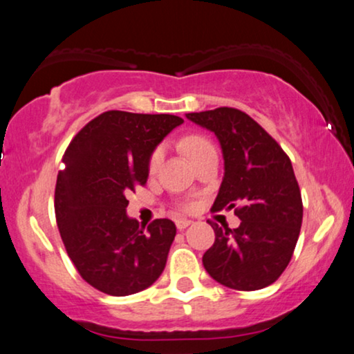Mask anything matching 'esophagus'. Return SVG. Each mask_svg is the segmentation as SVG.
Wrapping results in <instances>:
<instances>
[{
  "instance_id": "34e87169",
  "label": "esophagus",
  "mask_w": 354,
  "mask_h": 354,
  "mask_svg": "<svg viewBox=\"0 0 354 354\" xmlns=\"http://www.w3.org/2000/svg\"><path fill=\"white\" fill-rule=\"evenodd\" d=\"M192 221L191 220H176V227L179 231H183V229H186L187 226H191Z\"/></svg>"
}]
</instances>
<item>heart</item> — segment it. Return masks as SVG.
I'll return each mask as SVG.
<instances>
[{
	"label": "heart",
	"mask_w": 354,
	"mask_h": 354,
	"mask_svg": "<svg viewBox=\"0 0 354 354\" xmlns=\"http://www.w3.org/2000/svg\"><path fill=\"white\" fill-rule=\"evenodd\" d=\"M183 149L194 163H197L203 156H207L208 152L215 151L213 144L208 141L207 138L197 136V134H194V136H187L186 139H184ZM163 157H165V147L157 146L156 149H153L151 157H149V163H147V170L151 175L158 171V168H160L162 162H163Z\"/></svg>",
	"instance_id": "heart-1"
}]
</instances>
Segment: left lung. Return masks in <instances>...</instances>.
I'll use <instances>...</instances> for the list:
<instances>
[{
	"instance_id": "8db88e82",
	"label": "left lung",
	"mask_w": 354,
	"mask_h": 354,
	"mask_svg": "<svg viewBox=\"0 0 354 354\" xmlns=\"http://www.w3.org/2000/svg\"><path fill=\"white\" fill-rule=\"evenodd\" d=\"M220 139L225 178L213 212L234 208L236 229L208 221L215 243L202 263L216 282L234 290L271 286L286 271L303 220L301 192L290 158L245 112L232 107L186 115Z\"/></svg>"
}]
</instances>
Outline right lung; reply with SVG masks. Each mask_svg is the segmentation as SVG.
Returning a JSON list of instances; mask_svg holds the SVG:
<instances>
[{"label":"right lung","instance_id":"right-lung-1","mask_svg":"<svg viewBox=\"0 0 354 354\" xmlns=\"http://www.w3.org/2000/svg\"><path fill=\"white\" fill-rule=\"evenodd\" d=\"M170 113L107 111L88 122L62 157L54 212L67 255L99 292L125 297L152 286L176 236L171 220L147 227L127 216V194L146 186L149 157L181 125Z\"/></svg>","mask_w":354,"mask_h":354}]
</instances>
